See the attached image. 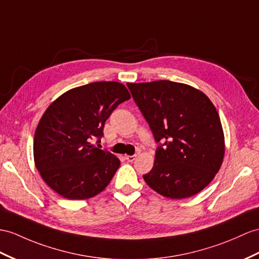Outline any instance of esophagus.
<instances>
[{
  "label": "esophagus",
  "instance_id": "34e87169",
  "mask_svg": "<svg viewBox=\"0 0 259 259\" xmlns=\"http://www.w3.org/2000/svg\"><path fill=\"white\" fill-rule=\"evenodd\" d=\"M125 159L127 160V161H130V162L134 161V160L136 159V155H132V156H130V155H126V156H125Z\"/></svg>",
  "mask_w": 259,
  "mask_h": 259
}]
</instances>
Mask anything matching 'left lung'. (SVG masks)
<instances>
[{"label": "left lung", "instance_id": "obj_1", "mask_svg": "<svg viewBox=\"0 0 259 259\" xmlns=\"http://www.w3.org/2000/svg\"><path fill=\"white\" fill-rule=\"evenodd\" d=\"M132 96L160 145L146 184L170 199L202 191L223 162L225 144L219 113L195 88L159 80L127 83Z\"/></svg>", "mask_w": 259, "mask_h": 259}]
</instances>
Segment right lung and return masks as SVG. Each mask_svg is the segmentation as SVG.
<instances>
[{
  "mask_svg": "<svg viewBox=\"0 0 259 259\" xmlns=\"http://www.w3.org/2000/svg\"><path fill=\"white\" fill-rule=\"evenodd\" d=\"M131 99L126 87L101 81L69 90L44 113L34 136V160L44 181L64 198L84 200L108 187L121 162L92 141L105 121Z\"/></svg>",
  "mask_w": 259,
  "mask_h": 259,
  "instance_id": "obj_1",
  "label": "right lung"
}]
</instances>
